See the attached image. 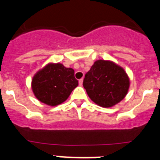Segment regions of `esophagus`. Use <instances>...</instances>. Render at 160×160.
<instances>
[{"instance_id":"esophagus-1","label":"esophagus","mask_w":160,"mask_h":160,"mask_svg":"<svg viewBox=\"0 0 160 160\" xmlns=\"http://www.w3.org/2000/svg\"><path fill=\"white\" fill-rule=\"evenodd\" d=\"M78 82H79V86H82V83H83V79H82V78H81V79H80V80H79V81H78Z\"/></svg>"}]
</instances>
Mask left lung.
Masks as SVG:
<instances>
[{"mask_svg": "<svg viewBox=\"0 0 160 160\" xmlns=\"http://www.w3.org/2000/svg\"><path fill=\"white\" fill-rule=\"evenodd\" d=\"M83 87L90 98L102 107H112L128 94L130 78L112 61L97 60L86 73Z\"/></svg>", "mask_w": 160, "mask_h": 160, "instance_id": "left-lung-1", "label": "left lung"}]
</instances>
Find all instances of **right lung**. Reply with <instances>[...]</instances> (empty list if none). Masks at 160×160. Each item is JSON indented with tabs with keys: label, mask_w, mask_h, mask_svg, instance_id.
Returning <instances> with one entry per match:
<instances>
[{
	"label": "right lung",
	"mask_w": 160,
	"mask_h": 160,
	"mask_svg": "<svg viewBox=\"0 0 160 160\" xmlns=\"http://www.w3.org/2000/svg\"><path fill=\"white\" fill-rule=\"evenodd\" d=\"M78 85L74 70L61 63H48L32 77L31 88L37 99L50 107L64 102Z\"/></svg>",
	"instance_id": "obj_1"
}]
</instances>
